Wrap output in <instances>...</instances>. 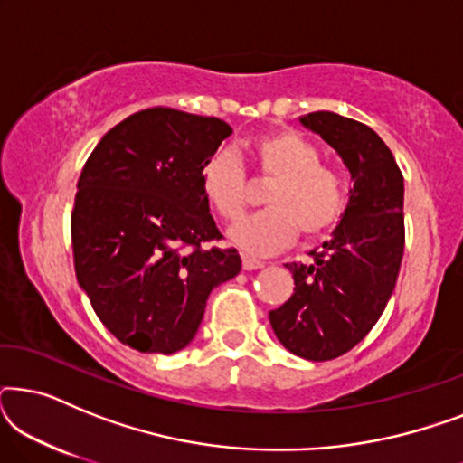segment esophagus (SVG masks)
Listing matches in <instances>:
<instances>
[{"mask_svg":"<svg viewBox=\"0 0 463 463\" xmlns=\"http://www.w3.org/2000/svg\"><path fill=\"white\" fill-rule=\"evenodd\" d=\"M242 268L246 271H252V269H261L265 268L263 261H259V259H252V257H242Z\"/></svg>","mask_w":463,"mask_h":463,"instance_id":"34e87169","label":"esophagus"}]
</instances>
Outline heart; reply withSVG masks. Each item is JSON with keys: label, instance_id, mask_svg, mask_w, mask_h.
I'll list each match as a JSON object with an SVG mask.
<instances>
[{"label": "heart", "instance_id": "b5f03b06", "mask_svg": "<svg viewBox=\"0 0 463 463\" xmlns=\"http://www.w3.org/2000/svg\"><path fill=\"white\" fill-rule=\"evenodd\" d=\"M259 170L276 183L265 194L268 211L240 219L227 238L249 255H271L297 238L314 240L337 225L345 213L344 176L320 164V151L293 130L257 137L250 145ZM202 192L221 219L233 221L246 208V176L238 157L219 151L202 168Z\"/></svg>", "mask_w": 463, "mask_h": 463}]
</instances>
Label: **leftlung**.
I'll return each mask as SVG.
<instances>
[{
    "label": "left lung",
    "mask_w": 463,
    "mask_h": 463,
    "mask_svg": "<svg viewBox=\"0 0 463 463\" xmlns=\"http://www.w3.org/2000/svg\"><path fill=\"white\" fill-rule=\"evenodd\" d=\"M299 122L337 151L354 187L314 261L287 263L295 293L271 309L269 325L288 352L322 363L363 341L394 293L404 252V181L369 126L333 111L307 113Z\"/></svg>",
    "instance_id": "obj_1"
}]
</instances>
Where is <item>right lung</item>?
<instances>
[{
    "mask_svg": "<svg viewBox=\"0 0 463 463\" xmlns=\"http://www.w3.org/2000/svg\"><path fill=\"white\" fill-rule=\"evenodd\" d=\"M232 135L219 118L154 107L107 132L71 213L75 276L107 331L145 354L195 337L206 299L240 274L202 192V168Z\"/></svg>",
    "mask_w": 463,
    "mask_h": 463,
    "instance_id": "add662e5",
    "label": "right lung"
}]
</instances>
